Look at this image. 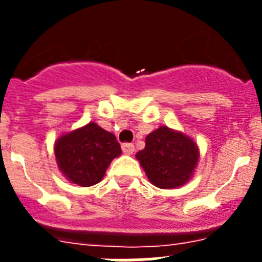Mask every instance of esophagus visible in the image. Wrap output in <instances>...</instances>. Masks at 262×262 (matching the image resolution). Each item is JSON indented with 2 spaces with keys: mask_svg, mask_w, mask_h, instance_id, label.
Masks as SVG:
<instances>
[{
  "mask_svg": "<svg viewBox=\"0 0 262 262\" xmlns=\"http://www.w3.org/2000/svg\"><path fill=\"white\" fill-rule=\"evenodd\" d=\"M122 151H123L124 155H133L134 151H135V147H134V144H131V143H124V144L122 145Z\"/></svg>",
  "mask_w": 262,
  "mask_h": 262,
  "instance_id": "obj_1",
  "label": "esophagus"
}]
</instances>
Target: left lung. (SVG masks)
<instances>
[{
  "instance_id": "1",
  "label": "left lung",
  "mask_w": 262,
  "mask_h": 262,
  "mask_svg": "<svg viewBox=\"0 0 262 262\" xmlns=\"http://www.w3.org/2000/svg\"><path fill=\"white\" fill-rule=\"evenodd\" d=\"M200 156V147L193 138L166 126L148 134L144 149L135 155L148 181L160 189L186 185L193 178Z\"/></svg>"
}]
</instances>
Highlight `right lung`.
Wrapping results in <instances>:
<instances>
[{
    "mask_svg": "<svg viewBox=\"0 0 262 262\" xmlns=\"http://www.w3.org/2000/svg\"><path fill=\"white\" fill-rule=\"evenodd\" d=\"M55 159L61 174L78 186H93L102 181L108 165L120 156L119 143L96 122L62 133L53 144Z\"/></svg>",
    "mask_w": 262,
    "mask_h": 262,
    "instance_id": "add662e5",
    "label": "right lung"
}]
</instances>
